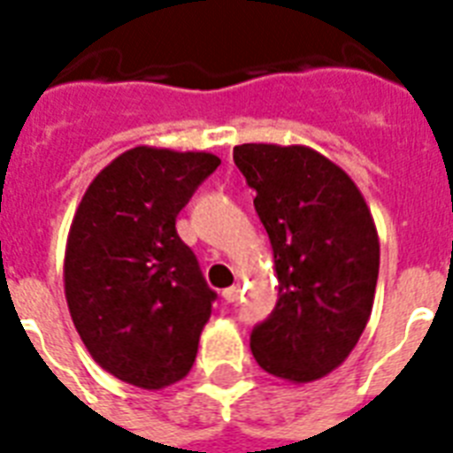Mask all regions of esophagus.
Wrapping results in <instances>:
<instances>
[{
	"instance_id": "obj_1",
	"label": "esophagus",
	"mask_w": 453,
	"mask_h": 453,
	"mask_svg": "<svg viewBox=\"0 0 453 453\" xmlns=\"http://www.w3.org/2000/svg\"><path fill=\"white\" fill-rule=\"evenodd\" d=\"M240 295H242V289H240V285H233V288H227V289H223V299H226L227 303H233V302H237V299H240Z\"/></svg>"
}]
</instances>
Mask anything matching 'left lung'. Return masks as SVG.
<instances>
[{
  "instance_id": "1",
  "label": "left lung",
  "mask_w": 453,
  "mask_h": 453,
  "mask_svg": "<svg viewBox=\"0 0 453 453\" xmlns=\"http://www.w3.org/2000/svg\"><path fill=\"white\" fill-rule=\"evenodd\" d=\"M233 158L257 192L278 273V303L251 330V354L275 378L319 380L371 319L380 268L371 209L340 165L302 144H240Z\"/></svg>"
}]
</instances>
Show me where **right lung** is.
<instances>
[{"instance_id":"right-lung-1","label":"right lung","mask_w":453,"mask_h":453,"mask_svg":"<svg viewBox=\"0 0 453 453\" xmlns=\"http://www.w3.org/2000/svg\"><path fill=\"white\" fill-rule=\"evenodd\" d=\"M220 165L206 151L134 147L89 182L71 223L65 302L96 364L134 388L189 372L213 292L175 219Z\"/></svg>"}]
</instances>
